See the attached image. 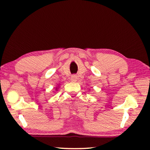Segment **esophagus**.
<instances>
[{
	"label": "esophagus",
	"mask_w": 150,
	"mask_h": 150,
	"mask_svg": "<svg viewBox=\"0 0 150 150\" xmlns=\"http://www.w3.org/2000/svg\"><path fill=\"white\" fill-rule=\"evenodd\" d=\"M71 80L72 82H76L77 80V76L75 75H72L71 77Z\"/></svg>",
	"instance_id": "esophagus-1"
}]
</instances>
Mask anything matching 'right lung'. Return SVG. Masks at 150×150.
Wrapping results in <instances>:
<instances>
[{
  "instance_id": "right-lung-1",
  "label": "right lung",
  "mask_w": 150,
  "mask_h": 150,
  "mask_svg": "<svg viewBox=\"0 0 150 150\" xmlns=\"http://www.w3.org/2000/svg\"><path fill=\"white\" fill-rule=\"evenodd\" d=\"M57 88H56V90H57Z\"/></svg>"
}]
</instances>
